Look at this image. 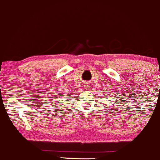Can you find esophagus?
Here are the masks:
<instances>
[{
  "mask_svg": "<svg viewBox=\"0 0 160 160\" xmlns=\"http://www.w3.org/2000/svg\"><path fill=\"white\" fill-rule=\"evenodd\" d=\"M88 85H85V88H88Z\"/></svg>",
  "mask_w": 160,
  "mask_h": 160,
  "instance_id": "1",
  "label": "esophagus"
}]
</instances>
